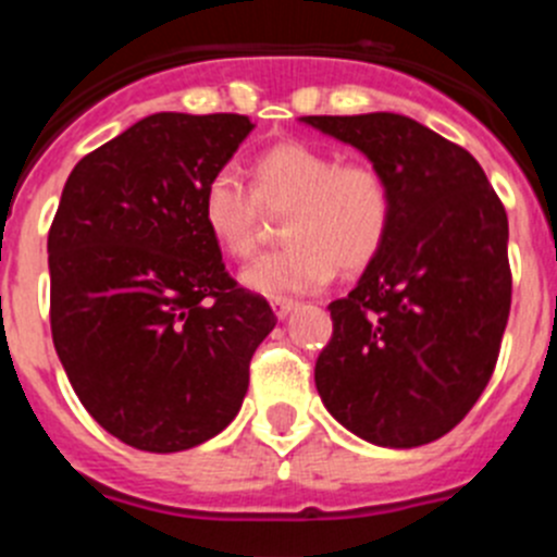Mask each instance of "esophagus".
<instances>
[{
	"mask_svg": "<svg viewBox=\"0 0 557 557\" xmlns=\"http://www.w3.org/2000/svg\"><path fill=\"white\" fill-rule=\"evenodd\" d=\"M294 308H296L294 299H272V310L277 319H285V315H288Z\"/></svg>",
	"mask_w": 557,
	"mask_h": 557,
	"instance_id": "obj_1",
	"label": "esophagus"
}]
</instances>
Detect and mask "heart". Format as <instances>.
<instances>
[{
  "label": "heart",
  "mask_w": 557,
  "mask_h": 557,
  "mask_svg": "<svg viewBox=\"0 0 557 557\" xmlns=\"http://www.w3.org/2000/svg\"><path fill=\"white\" fill-rule=\"evenodd\" d=\"M263 211L285 214L288 247L244 269L242 283L263 296L305 294L330 283L335 269L360 274L376 261L393 227V191L368 161H341L319 145L285 139L255 156L252 189L231 168L202 186V227L233 261L258 249Z\"/></svg>",
  "instance_id": "obj_1"
}]
</instances>
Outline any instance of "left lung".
Listing matches in <instances>:
<instances>
[{
	"mask_svg": "<svg viewBox=\"0 0 557 557\" xmlns=\"http://www.w3.org/2000/svg\"><path fill=\"white\" fill-rule=\"evenodd\" d=\"M387 178L393 227L330 305L315 387L332 418L382 448L448 434L490 384L511 310L508 216L461 145L393 112L308 114Z\"/></svg>",
	"mask_w": 557,
	"mask_h": 557,
	"instance_id": "obj_1",
	"label": "left lung"
}]
</instances>
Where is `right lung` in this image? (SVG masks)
Instances as JSON below:
<instances>
[{"mask_svg": "<svg viewBox=\"0 0 557 557\" xmlns=\"http://www.w3.org/2000/svg\"><path fill=\"white\" fill-rule=\"evenodd\" d=\"M247 114L159 112L87 153L49 231L51 337L79 401L132 448L175 454L242 409L277 315L225 272L202 186Z\"/></svg>", "mask_w": 557, "mask_h": 557, "instance_id": "obj_1", "label": "right lung"}]
</instances>
